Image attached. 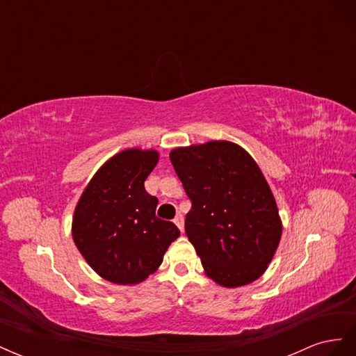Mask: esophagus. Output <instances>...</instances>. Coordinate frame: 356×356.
I'll return each instance as SVG.
<instances>
[{
	"label": "esophagus",
	"instance_id": "obj_1",
	"mask_svg": "<svg viewBox=\"0 0 356 356\" xmlns=\"http://www.w3.org/2000/svg\"><path fill=\"white\" fill-rule=\"evenodd\" d=\"M174 222L177 224V227H178L181 232H184V218H182V215H181V213H178V215H177L175 220H174Z\"/></svg>",
	"mask_w": 356,
	"mask_h": 356
}]
</instances>
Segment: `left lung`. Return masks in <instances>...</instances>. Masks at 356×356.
Segmentation results:
<instances>
[{
    "instance_id": "left-lung-1",
    "label": "left lung",
    "mask_w": 356,
    "mask_h": 356,
    "mask_svg": "<svg viewBox=\"0 0 356 356\" xmlns=\"http://www.w3.org/2000/svg\"><path fill=\"white\" fill-rule=\"evenodd\" d=\"M169 157L191 200L186 234L204 275L225 288L254 282L266 272L282 236L261 169L230 141L179 147Z\"/></svg>"
}]
</instances>
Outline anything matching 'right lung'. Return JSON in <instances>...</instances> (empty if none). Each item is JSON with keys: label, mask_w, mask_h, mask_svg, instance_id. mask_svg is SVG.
Here are the masks:
<instances>
[{"label": "right lung", "mask_w": 356, "mask_h": 356, "mask_svg": "<svg viewBox=\"0 0 356 356\" xmlns=\"http://www.w3.org/2000/svg\"><path fill=\"white\" fill-rule=\"evenodd\" d=\"M157 161L156 149H123L98 169L75 207L74 243L113 284L145 281L179 236L174 222L156 217L159 200L144 187Z\"/></svg>", "instance_id": "1"}]
</instances>
